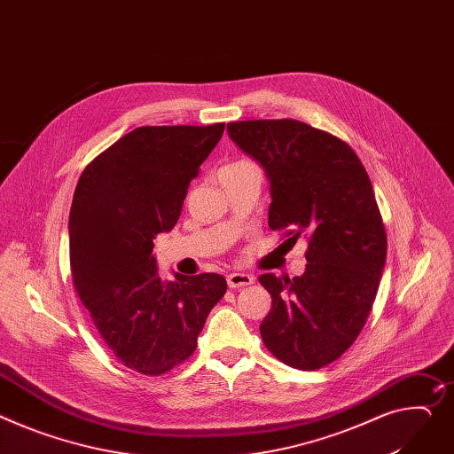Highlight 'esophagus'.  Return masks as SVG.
<instances>
[{"instance_id":"esophagus-1","label":"esophagus","mask_w":454,"mask_h":454,"mask_svg":"<svg viewBox=\"0 0 454 454\" xmlns=\"http://www.w3.org/2000/svg\"><path fill=\"white\" fill-rule=\"evenodd\" d=\"M254 282L253 274H247V272H231L227 276V284L231 289H238V287H247Z\"/></svg>"}]
</instances>
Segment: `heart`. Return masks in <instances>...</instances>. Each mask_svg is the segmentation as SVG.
Segmentation results:
<instances>
[{
	"label": "heart",
	"mask_w": 454,
	"mask_h": 454,
	"mask_svg": "<svg viewBox=\"0 0 454 454\" xmlns=\"http://www.w3.org/2000/svg\"><path fill=\"white\" fill-rule=\"evenodd\" d=\"M241 163H247V161H234V163H231V165H241ZM231 165H227V167H231Z\"/></svg>",
	"instance_id": "b5f03b06"
}]
</instances>
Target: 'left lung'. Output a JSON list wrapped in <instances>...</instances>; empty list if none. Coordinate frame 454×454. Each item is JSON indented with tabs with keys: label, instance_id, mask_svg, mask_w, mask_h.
Listing matches in <instances>:
<instances>
[{
	"label": "left lung",
	"instance_id": "obj_1",
	"mask_svg": "<svg viewBox=\"0 0 454 454\" xmlns=\"http://www.w3.org/2000/svg\"><path fill=\"white\" fill-rule=\"evenodd\" d=\"M227 130L265 168L269 227L309 241L301 276H260L272 298L262 340L294 369H322L358 338L386 265L387 234L367 170L343 139L298 120L232 121Z\"/></svg>",
	"mask_w": 454,
	"mask_h": 454
}]
</instances>
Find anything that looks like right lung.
Segmentation results:
<instances>
[{
    "mask_svg": "<svg viewBox=\"0 0 454 454\" xmlns=\"http://www.w3.org/2000/svg\"><path fill=\"white\" fill-rule=\"evenodd\" d=\"M225 123L137 127L82 172L68 216L73 284L118 362L160 376L185 362L211 309L222 274L163 280L153 239L176 225L200 165Z\"/></svg>",
    "mask_w": 454,
    "mask_h": 454,
    "instance_id": "add662e5",
    "label": "right lung"
}]
</instances>
